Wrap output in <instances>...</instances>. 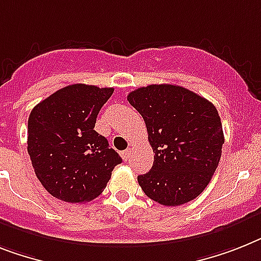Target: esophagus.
<instances>
[{"label": "esophagus", "mask_w": 261, "mask_h": 261, "mask_svg": "<svg viewBox=\"0 0 261 261\" xmlns=\"http://www.w3.org/2000/svg\"><path fill=\"white\" fill-rule=\"evenodd\" d=\"M121 154H122V159H124V160L129 161V160H130V154H132V149L129 148V149H126V150H124V152H121Z\"/></svg>", "instance_id": "34e87169"}]
</instances>
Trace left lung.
<instances>
[{
	"mask_svg": "<svg viewBox=\"0 0 261 261\" xmlns=\"http://www.w3.org/2000/svg\"><path fill=\"white\" fill-rule=\"evenodd\" d=\"M128 101L143 116L154 153L152 169L137 177L144 193L167 206L196 199L221 157L224 133L215 105L171 84L133 90Z\"/></svg>",
	"mask_w": 261,
	"mask_h": 261,
	"instance_id": "1",
	"label": "left lung"
}]
</instances>
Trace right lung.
I'll return each instance as SVG.
<instances>
[{
	"instance_id": "1",
	"label": "right lung",
	"mask_w": 261,
	"mask_h": 261,
	"mask_svg": "<svg viewBox=\"0 0 261 261\" xmlns=\"http://www.w3.org/2000/svg\"><path fill=\"white\" fill-rule=\"evenodd\" d=\"M113 88L73 84L41 101L28 120V153L36 176L56 199L90 201L107 187L121 157L94 130Z\"/></svg>"
}]
</instances>
